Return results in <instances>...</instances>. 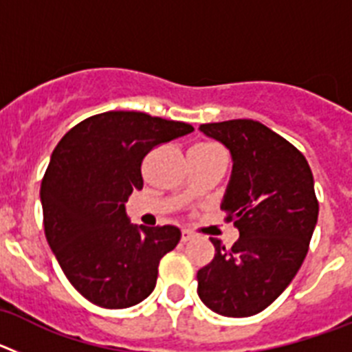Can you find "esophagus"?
<instances>
[{
  "mask_svg": "<svg viewBox=\"0 0 352 352\" xmlns=\"http://www.w3.org/2000/svg\"><path fill=\"white\" fill-rule=\"evenodd\" d=\"M192 238H194V232L188 231V229H183V231H182V241H183V243L190 241Z\"/></svg>",
  "mask_w": 352,
  "mask_h": 352,
  "instance_id": "34e87169",
  "label": "esophagus"
}]
</instances>
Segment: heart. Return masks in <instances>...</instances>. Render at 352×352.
<instances>
[{
  "instance_id": "heart-1",
  "label": "heart",
  "mask_w": 352,
  "mask_h": 352,
  "mask_svg": "<svg viewBox=\"0 0 352 352\" xmlns=\"http://www.w3.org/2000/svg\"><path fill=\"white\" fill-rule=\"evenodd\" d=\"M201 146H213V144H201Z\"/></svg>"
}]
</instances>
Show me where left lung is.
Returning <instances> with one entry per match:
<instances>
[{"mask_svg":"<svg viewBox=\"0 0 352 352\" xmlns=\"http://www.w3.org/2000/svg\"><path fill=\"white\" fill-rule=\"evenodd\" d=\"M199 129L232 155L222 211L239 238L231 248L210 238L214 257L197 272V294L220 316H256L291 284L309 252L319 214L312 170L296 146L259 121Z\"/></svg>","mask_w":352,"mask_h":352,"instance_id":"left-lung-1","label":"left lung"}]
</instances>
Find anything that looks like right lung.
Wrapping results in <instances>:
<instances>
[{
  "label": "right lung",
  "instance_id": "obj_1",
  "mask_svg": "<svg viewBox=\"0 0 352 352\" xmlns=\"http://www.w3.org/2000/svg\"><path fill=\"white\" fill-rule=\"evenodd\" d=\"M194 126L135 111L95 114L68 130L40 186L43 231L65 276L91 303L126 309L151 294L158 264L179 243L174 226H130L146 155Z\"/></svg>",
  "mask_w": 352,
  "mask_h": 352
}]
</instances>
